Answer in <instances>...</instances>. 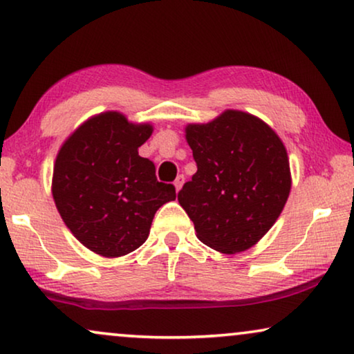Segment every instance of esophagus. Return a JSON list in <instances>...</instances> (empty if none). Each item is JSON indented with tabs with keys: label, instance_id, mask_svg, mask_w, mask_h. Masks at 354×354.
Returning a JSON list of instances; mask_svg holds the SVG:
<instances>
[{
	"label": "esophagus",
	"instance_id": "esophagus-1",
	"mask_svg": "<svg viewBox=\"0 0 354 354\" xmlns=\"http://www.w3.org/2000/svg\"><path fill=\"white\" fill-rule=\"evenodd\" d=\"M183 182H185V177H183L182 176V174H180V176H177V178H176V180H174V185H176V190L178 192V190H180V188H182V185H183Z\"/></svg>",
	"mask_w": 354,
	"mask_h": 354
}]
</instances>
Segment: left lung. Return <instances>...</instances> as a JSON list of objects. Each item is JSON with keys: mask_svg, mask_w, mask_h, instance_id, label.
I'll return each mask as SVG.
<instances>
[{"mask_svg": "<svg viewBox=\"0 0 354 354\" xmlns=\"http://www.w3.org/2000/svg\"><path fill=\"white\" fill-rule=\"evenodd\" d=\"M187 142L198 171L178 192V203L198 239L227 254L251 248L287 203L292 180L283 143L241 111L188 125Z\"/></svg>", "mask_w": 354, "mask_h": 354, "instance_id": "8db88e82", "label": "left lung"}]
</instances>
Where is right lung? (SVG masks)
Segmentation results:
<instances>
[{
  "mask_svg": "<svg viewBox=\"0 0 354 354\" xmlns=\"http://www.w3.org/2000/svg\"><path fill=\"white\" fill-rule=\"evenodd\" d=\"M151 132L103 113L80 125L56 158L57 211L80 243L106 258L142 246L156 211L176 200V187L158 182L154 162L138 154Z\"/></svg>",
  "mask_w": 354,
  "mask_h": 354,
  "instance_id": "obj_1",
  "label": "right lung"
}]
</instances>
